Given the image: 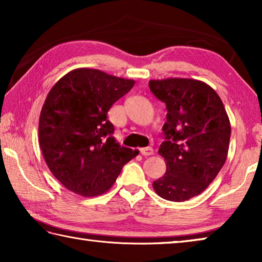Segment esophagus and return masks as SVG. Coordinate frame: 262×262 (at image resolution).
<instances>
[{
  "instance_id": "esophagus-1",
  "label": "esophagus",
  "mask_w": 262,
  "mask_h": 262,
  "mask_svg": "<svg viewBox=\"0 0 262 262\" xmlns=\"http://www.w3.org/2000/svg\"><path fill=\"white\" fill-rule=\"evenodd\" d=\"M140 152L143 155V156H150V155L154 154V150H152V148H150V147L141 148L140 149Z\"/></svg>"
}]
</instances>
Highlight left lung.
Segmentation results:
<instances>
[{
  "label": "left lung",
  "instance_id": "obj_1",
  "mask_svg": "<svg viewBox=\"0 0 262 262\" xmlns=\"http://www.w3.org/2000/svg\"><path fill=\"white\" fill-rule=\"evenodd\" d=\"M149 88L166 105L165 140L158 152L166 172L152 187L168 201L183 202L201 194L228 157L231 125L220 96L193 78L151 79Z\"/></svg>",
  "mask_w": 262,
  "mask_h": 262
}]
</instances>
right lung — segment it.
I'll return each instance as SVG.
<instances>
[{
	"label": "right lung",
	"mask_w": 262,
	"mask_h": 262,
	"mask_svg": "<svg viewBox=\"0 0 262 262\" xmlns=\"http://www.w3.org/2000/svg\"><path fill=\"white\" fill-rule=\"evenodd\" d=\"M134 79L77 68L48 92L39 117V144L53 176L75 194L91 198L112 187L139 150L113 137L107 112L134 86Z\"/></svg>",
	"instance_id": "right-lung-1"
}]
</instances>
